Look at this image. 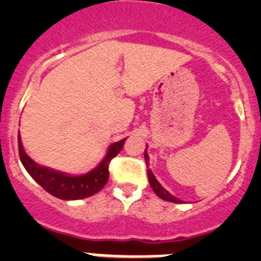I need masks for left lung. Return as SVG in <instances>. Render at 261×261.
I'll use <instances>...</instances> for the list:
<instances>
[{
  "label": "left lung",
  "instance_id": "obj_1",
  "mask_svg": "<svg viewBox=\"0 0 261 261\" xmlns=\"http://www.w3.org/2000/svg\"><path fill=\"white\" fill-rule=\"evenodd\" d=\"M144 158H145V163L147 165V163H149V155H147V146L145 149V151H144ZM147 178H149V183H150V187L152 188V191H154V193L156 194L159 198L164 199V201H168V202H174V203H181L180 199H178L177 197L172 196V194L169 193V192L167 191V189L164 188V187L162 186V184L159 183L156 179H155L154 174H152L151 169H147Z\"/></svg>",
  "mask_w": 261,
  "mask_h": 261
}]
</instances>
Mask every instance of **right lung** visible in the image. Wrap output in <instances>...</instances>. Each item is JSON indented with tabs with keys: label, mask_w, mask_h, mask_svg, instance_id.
I'll return each instance as SVG.
<instances>
[{
	"label": "right lung",
	"mask_w": 261,
	"mask_h": 261,
	"mask_svg": "<svg viewBox=\"0 0 261 261\" xmlns=\"http://www.w3.org/2000/svg\"><path fill=\"white\" fill-rule=\"evenodd\" d=\"M125 140L126 139H123L110 145L103 160L91 172L82 175H69L39 165L25 152L20 135H18V154H20L21 163L29 174L48 193L64 201H74V199H83L93 196L103 188L110 177V162L120 152Z\"/></svg>",
	"instance_id": "1"
}]
</instances>
